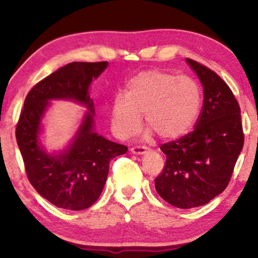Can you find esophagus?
I'll use <instances>...</instances> for the list:
<instances>
[{
    "label": "esophagus",
    "mask_w": 258,
    "mask_h": 258,
    "mask_svg": "<svg viewBox=\"0 0 258 258\" xmlns=\"http://www.w3.org/2000/svg\"><path fill=\"white\" fill-rule=\"evenodd\" d=\"M148 150L147 147L144 146H137V147H133L132 149H130V151H132L133 154L135 155H142V154H146Z\"/></svg>",
    "instance_id": "obj_1"
}]
</instances>
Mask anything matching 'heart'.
<instances>
[{
  "label": "heart",
  "mask_w": 258,
  "mask_h": 258,
  "mask_svg": "<svg viewBox=\"0 0 258 258\" xmlns=\"http://www.w3.org/2000/svg\"><path fill=\"white\" fill-rule=\"evenodd\" d=\"M201 108V90L191 77L161 69L144 70L126 83L125 95L111 104L110 125L119 140L132 137L141 125V114L153 132L163 140L178 139L189 132Z\"/></svg>",
  "instance_id": "heart-1"
}]
</instances>
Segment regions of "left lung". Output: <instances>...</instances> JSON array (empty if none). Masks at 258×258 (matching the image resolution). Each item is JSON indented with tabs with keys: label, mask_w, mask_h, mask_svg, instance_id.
Masks as SVG:
<instances>
[{
	"label": "left lung",
	"mask_w": 258,
	"mask_h": 258,
	"mask_svg": "<svg viewBox=\"0 0 258 258\" xmlns=\"http://www.w3.org/2000/svg\"><path fill=\"white\" fill-rule=\"evenodd\" d=\"M203 86L195 129L161 146L167 156L155 188L171 206L190 209L209 203L229 184L244 144L241 109L228 84L206 66L186 58Z\"/></svg>",
	"instance_id": "left-lung-1"
}]
</instances>
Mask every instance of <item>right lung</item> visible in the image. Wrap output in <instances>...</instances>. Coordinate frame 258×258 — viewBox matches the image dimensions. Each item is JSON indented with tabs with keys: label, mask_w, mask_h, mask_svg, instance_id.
<instances>
[{
	"label": "right lung",
	"mask_w": 258,
	"mask_h": 258,
	"mask_svg": "<svg viewBox=\"0 0 258 258\" xmlns=\"http://www.w3.org/2000/svg\"><path fill=\"white\" fill-rule=\"evenodd\" d=\"M108 62H72L40 81L28 93L19 122L16 141L28 179L36 191L58 208L84 210L100 197L109 163L128 148L94 132V102L89 87ZM51 99H72L86 105L88 112L71 146L49 154L40 146V122Z\"/></svg>",
	"instance_id": "obj_1"
}]
</instances>
